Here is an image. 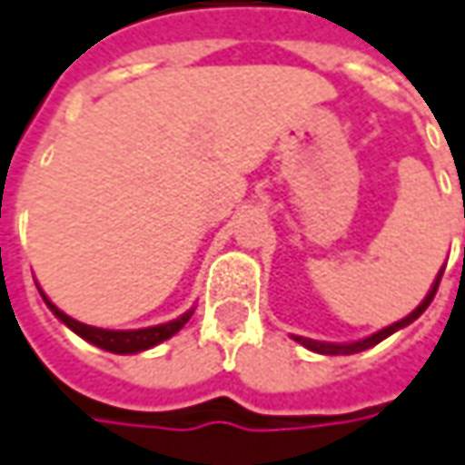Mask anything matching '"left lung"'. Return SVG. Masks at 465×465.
Here are the masks:
<instances>
[{"mask_svg":"<svg viewBox=\"0 0 465 465\" xmlns=\"http://www.w3.org/2000/svg\"><path fill=\"white\" fill-rule=\"evenodd\" d=\"M440 278H442V271H440V275H437V281H434L432 292L424 296V302L416 307L414 312L406 314L403 320H398V322H393V325H388V328H382V331H377V333H372L370 338H361V341H353V343H325V341H312V338H302V335H293V341H299L302 346H307L310 351H317V353H328V356H338V353H359L364 351V349H372V346H377L380 341H385L388 335H393L395 331H401V328H406V325H411L419 314L424 312L430 304H432L434 293H437V286H440Z\"/></svg>","mask_w":465,"mask_h":465,"instance_id":"1","label":"left lung"}]
</instances>
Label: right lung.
Returning <instances> with one entry per match:
<instances>
[{"label":"right lung","mask_w":465,"mask_h":465,"mask_svg":"<svg viewBox=\"0 0 465 465\" xmlns=\"http://www.w3.org/2000/svg\"><path fill=\"white\" fill-rule=\"evenodd\" d=\"M41 296H44V292H41ZM44 302L49 304L51 312L56 314L70 331H74L80 338H85L93 346H98V349L112 353H137L145 351V349H153V346H158L161 341H166V338H172L173 333H179V331L184 328V322L193 317V310H190V312H184L182 317L172 320V322L153 325V328H140V331H104V328H93V325H83V322L72 320L70 314L56 310L46 296H44Z\"/></svg>","instance_id":"1"}]
</instances>
